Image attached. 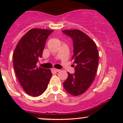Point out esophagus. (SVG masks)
<instances>
[{"label":"esophagus","instance_id":"1","mask_svg":"<svg viewBox=\"0 0 123 123\" xmlns=\"http://www.w3.org/2000/svg\"><path fill=\"white\" fill-rule=\"evenodd\" d=\"M52 72H58L60 71V69H55V68H53L52 69Z\"/></svg>","mask_w":123,"mask_h":123}]
</instances>
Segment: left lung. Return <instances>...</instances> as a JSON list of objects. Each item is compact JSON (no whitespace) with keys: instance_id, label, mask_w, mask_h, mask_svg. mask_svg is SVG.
Here are the masks:
<instances>
[{"instance_id":"8db88e82","label":"left lung","mask_w":123,"mask_h":123,"mask_svg":"<svg viewBox=\"0 0 123 123\" xmlns=\"http://www.w3.org/2000/svg\"><path fill=\"white\" fill-rule=\"evenodd\" d=\"M62 32L72 38L73 43L75 72L70 74L63 83L69 94L78 96L88 90L95 79L98 65L99 53L97 45L88 36L79 29L64 30Z\"/></svg>"}]
</instances>
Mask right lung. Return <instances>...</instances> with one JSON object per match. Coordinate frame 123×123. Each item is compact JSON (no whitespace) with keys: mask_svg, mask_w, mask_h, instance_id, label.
Returning a JSON list of instances; mask_svg holds the SVG:
<instances>
[{"mask_svg":"<svg viewBox=\"0 0 123 123\" xmlns=\"http://www.w3.org/2000/svg\"><path fill=\"white\" fill-rule=\"evenodd\" d=\"M54 31L34 28L19 40L12 62L14 71L22 88L28 95L37 97L46 91L52 73L50 69L36 66L42 57L47 37Z\"/></svg>","mask_w":123,"mask_h":123,"instance_id":"right-lung-1","label":"right lung"}]
</instances>
